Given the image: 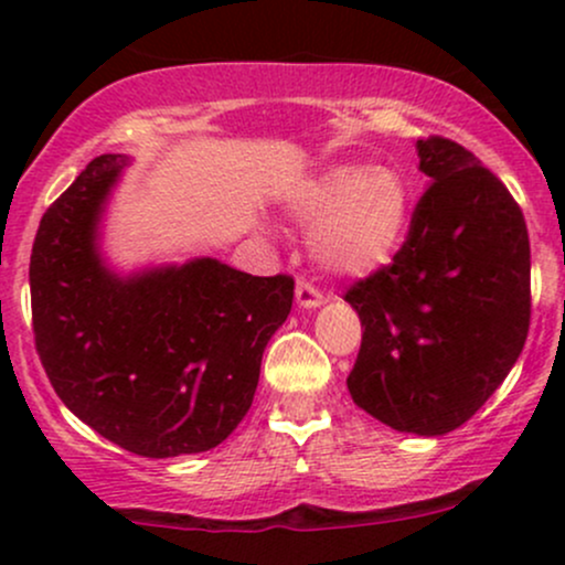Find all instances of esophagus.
Wrapping results in <instances>:
<instances>
[{"label": "esophagus", "mask_w": 565, "mask_h": 565, "mask_svg": "<svg viewBox=\"0 0 565 565\" xmlns=\"http://www.w3.org/2000/svg\"><path fill=\"white\" fill-rule=\"evenodd\" d=\"M295 297H297V305H300L302 310H316V308H321L323 305V295L319 289L313 287V284H308V281H297V289H295Z\"/></svg>", "instance_id": "1"}]
</instances>
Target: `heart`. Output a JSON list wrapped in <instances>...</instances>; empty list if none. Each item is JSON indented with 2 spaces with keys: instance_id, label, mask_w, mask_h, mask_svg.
<instances>
[{
  "instance_id": "b5f03b06",
  "label": "heart",
  "mask_w": 565,
  "mask_h": 565,
  "mask_svg": "<svg viewBox=\"0 0 565 565\" xmlns=\"http://www.w3.org/2000/svg\"><path fill=\"white\" fill-rule=\"evenodd\" d=\"M291 217L310 231V255L334 276H366L395 257L412 220V185L395 167L332 164L289 193Z\"/></svg>"
}]
</instances>
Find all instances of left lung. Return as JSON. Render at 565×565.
<instances>
[{
  "instance_id": "obj_1",
  "label": "left lung",
  "mask_w": 565,
  "mask_h": 565,
  "mask_svg": "<svg viewBox=\"0 0 565 565\" xmlns=\"http://www.w3.org/2000/svg\"><path fill=\"white\" fill-rule=\"evenodd\" d=\"M427 191L387 268L348 289L364 337L348 374L355 406L398 433L457 430L502 385L531 319L521 206L446 138L417 140Z\"/></svg>"
}]
</instances>
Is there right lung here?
Returning a JSON list of instances; mask_svg holds the SVG:
<instances>
[{"instance_id":"obj_1","label":"right lung","mask_w":565,"mask_h":565,"mask_svg":"<svg viewBox=\"0 0 565 565\" xmlns=\"http://www.w3.org/2000/svg\"><path fill=\"white\" fill-rule=\"evenodd\" d=\"M125 167V153L93 159L39 223L36 353L63 404L111 444L151 459L210 451L249 412L295 281L215 257L119 274L103 217Z\"/></svg>"}]
</instances>
